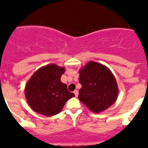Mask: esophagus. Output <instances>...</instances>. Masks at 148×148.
<instances>
[{
  "instance_id": "obj_1",
  "label": "esophagus",
  "mask_w": 148,
  "mask_h": 148,
  "mask_svg": "<svg viewBox=\"0 0 148 148\" xmlns=\"http://www.w3.org/2000/svg\"><path fill=\"white\" fill-rule=\"evenodd\" d=\"M74 95H75V97H78V95H79V92H78V90H75L74 92Z\"/></svg>"
}]
</instances>
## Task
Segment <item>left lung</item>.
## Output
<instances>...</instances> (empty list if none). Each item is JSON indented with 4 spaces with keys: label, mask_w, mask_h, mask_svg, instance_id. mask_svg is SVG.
I'll return each mask as SVG.
<instances>
[{
    "label": "left lung",
    "mask_w": 148,
    "mask_h": 148,
    "mask_svg": "<svg viewBox=\"0 0 148 148\" xmlns=\"http://www.w3.org/2000/svg\"><path fill=\"white\" fill-rule=\"evenodd\" d=\"M79 73L82 84L79 99L91 111L99 113L115 102L118 86L115 77L107 66L89 62Z\"/></svg>",
    "instance_id": "left-lung-1"
}]
</instances>
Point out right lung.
<instances>
[{
  "label": "right lung",
  "instance_id": "1",
  "mask_svg": "<svg viewBox=\"0 0 148 148\" xmlns=\"http://www.w3.org/2000/svg\"><path fill=\"white\" fill-rule=\"evenodd\" d=\"M65 68L51 64L38 69L25 87L26 101L34 111L46 116H53L62 111L65 103L74 94L61 82Z\"/></svg>",
  "mask_w": 148,
  "mask_h": 148
}]
</instances>
